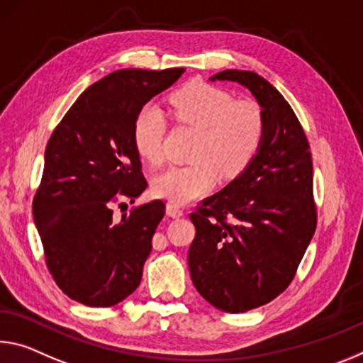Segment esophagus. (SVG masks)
I'll return each instance as SVG.
<instances>
[{"label": "esophagus", "mask_w": 363, "mask_h": 363, "mask_svg": "<svg viewBox=\"0 0 363 363\" xmlns=\"http://www.w3.org/2000/svg\"><path fill=\"white\" fill-rule=\"evenodd\" d=\"M166 215L171 218H181L184 215V211L181 210V206H177L176 203H168L166 205Z\"/></svg>", "instance_id": "1"}]
</instances>
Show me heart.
<instances>
[{"label": "heart", "mask_w": 363, "mask_h": 363, "mask_svg": "<svg viewBox=\"0 0 363 363\" xmlns=\"http://www.w3.org/2000/svg\"><path fill=\"white\" fill-rule=\"evenodd\" d=\"M172 116L181 124L199 128L194 163L176 164L153 179L152 191L171 203L186 205L205 195L218 174L244 171L263 140L262 109L249 100H235L228 90L206 82L184 85L169 99ZM166 118L153 103H145L132 124V143L142 160L158 164L163 160Z\"/></svg>", "instance_id": "b5f03b06"}]
</instances>
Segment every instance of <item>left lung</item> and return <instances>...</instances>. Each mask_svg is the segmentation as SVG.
Segmentation results:
<instances>
[{
  "label": "left lung",
  "mask_w": 363,
  "mask_h": 363,
  "mask_svg": "<svg viewBox=\"0 0 363 363\" xmlns=\"http://www.w3.org/2000/svg\"><path fill=\"white\" fill-rule=\"evenodd\" d=\"M210 79L249 89L264 123L249 166L191 215L197 229L187 255L194 286L213 307L242 313L291 284L313 238L312 153L296 113L268 80L238 69Z\"/></svg>",
  "instance_id": "8db88e82"
}]
</instances>
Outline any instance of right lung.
<instances>
[{"instance_id":"obj_1","label":"right lung","mask_w":363,"mask_h":363,"mask_svg":"<svg viewBox=\"0 0 363 363\" xmlns=\"http://www.w3.org/2000/svg\"><path fill=\"white\" fill-rule=\"evenodd\" d=\"M184 71L108 74L79 96L50 137L33 220L56 284L84 306H116L140 284L164 203L135 206L121 220L113 206L123 199L132 203L147 187L132 143L137 111Z\"/></svg>"}]
</instances>
